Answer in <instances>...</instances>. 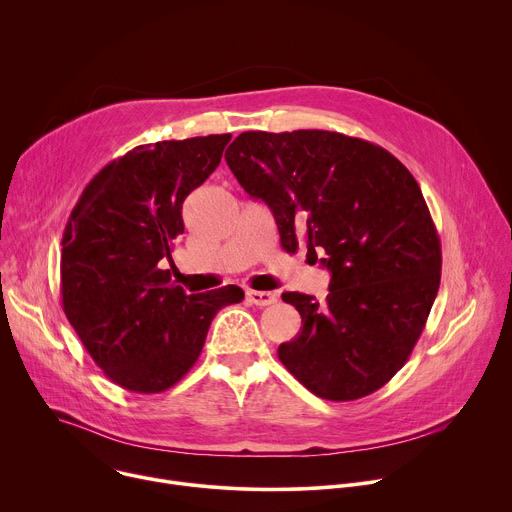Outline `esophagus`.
I'll return each mask as SVG.
<instances>
[{
  "label": "esophagus",
  "instance_id": "esophagus-1",
  "mask_svg": "<svg viewBox=\"0 0 512 512\" xmlns=\"http://www.w3.org/2000/svg\"><path fill=\"white\" fill-rule=\"evenodd\" d=\"M247 300H249V304L263 308V306H271V304H275V302H277V296L273 294V291L247 289Z\"/></svg>",
  "mask_w": 512,
  "mask_h": 512
}]
</instances>
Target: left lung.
<instances>
[{"mask_svg":"<svg viewBox=\"0 0 512 512\" xmlns=\"http://www.w3.org/2000/svg\"><path fill=\"white\" fill-rule=\"evenodd\" d=\"M225 160L273 212L281 247L324 251V302L285 291L302 330L283 367L328 401L367 397L417 344L442 277V245L421 188L381 145L336 131H245Z\"/></svg>","mask_w":512,"mask_h":512,"instance_id":"1","label":"left lung"}]
</instances>
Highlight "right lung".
Masks as SVG:
<instances>
[{
    "label": "right lung",
    "instance_id": "obj_1",
    "mask_svg": "<svg viewBox=\"0 0 512 512\" xmlns=\"http://www.w3.org/2000/svg\"><path fill=\"white\" fill-rule=\"evenodd\" d=\"M231 133L137 145L83 190L62 235V310L97 367L141 395L176 385L198 360L237 285L188 296L166 261L184 233L182 204L221 164Z\"/></svg>",
    "mask_w": 512,
    "mask_h": 512
}]
</instances>
